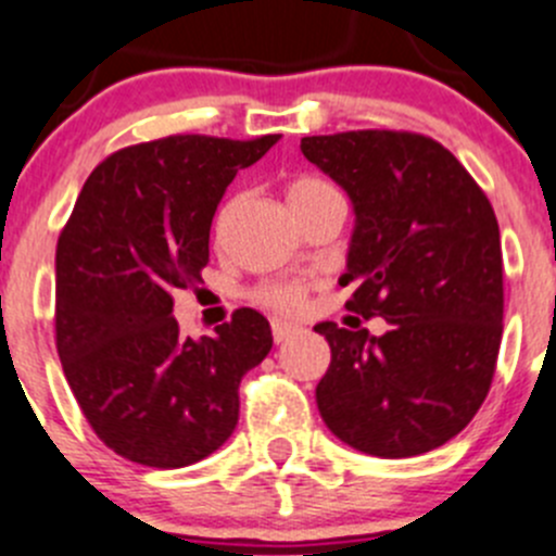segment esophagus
I'll return each mask as SVG.
<instances>
[{
	"mask_svg": "<svg viewBox=\"0 0 556 556\" xmlns=\"http://www.w3.org/2000/svg\"><path fill=\"white\" fill-rule=\"evenodd\" d=\"M294 332H298V325H292V321H287V319H273L275 343L287 341V338H292Z\"/></svg>",
	"mask_w": 556,
	"mask_h": 556,
	"instance_id": "34e87169",
	"label": "esophagus"
}]
</instances>
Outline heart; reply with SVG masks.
<instances>
[{"instance_id": "obj_1", "label": "heart", "mask_w": 556, "mask_h": 556, "mask_svg": "<svg viewBox=\"0 0 556 556\" xmlns=\"http://www.w3.org/2000/svg\"><path fill=\"white\" fill-rule=\"evenodd\" d=\"M330 193H338V190L327 179L314 177V174H300L287 188V199L292 210L316 202V199H325ZM220 220H224V213L218 215V224ZM256 300L275 311H298L303 305V287H298V283H264V287L256 289Z\"/></svg>"}]
</instances>
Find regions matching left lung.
<instances>
[{"mask_svg": "<svg viewBox=\"0 0 556 556\" xmlns=\"http://www.w3.org/2000/svg\"><path fill=\"white\" fill-rule=\"evenodd\" d=\"M300 150L354 210L349 311L390 321L384 336L314 327L332 361L316 406L338 440L409 458L453 440L485 401L502 341L496 215L440 141L404 130L305 136Z\"/></svg>", "mask_w": 556, "mask_h": 556, "instance_id": "1", "label": "left lung"}]
</instances>
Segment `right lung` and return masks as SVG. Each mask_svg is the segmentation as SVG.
I'll use <instances>...</instances> for the list:
<instances>
[{"label": "right lung", "instance_id": "1", "mask_svg": "<svg viewBox=\"0 0 556 556\" xmlns=\"http://www.w3.org/2000/svg\"><path fill=\"white\" fill-rule=\"evenodd\" d=\"M278 139L144 141L105 157L78 193L56 242V352L92 431L128 462L188 467L235 431L242 377L273 349L269 321L240 308L215 336H182L172 292L202 281L226 188Z\"/></svg>", "mask_w": 556, "mask_h": 556}]
</instances>
